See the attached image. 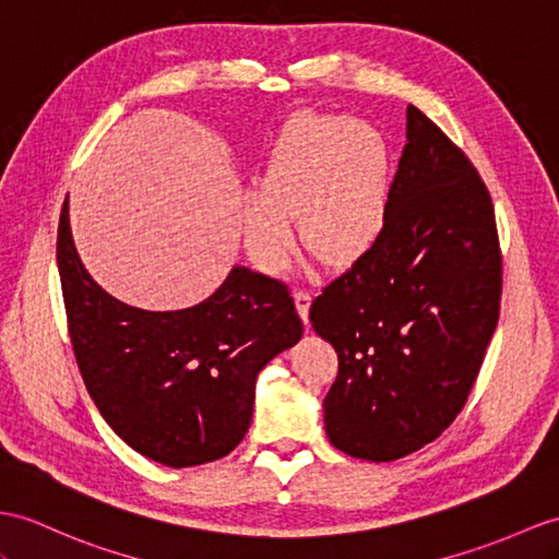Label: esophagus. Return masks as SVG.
I'll return each instance as SVG.
<instances>
[{"instance_id": "obj_1", "label": "esophagus", "mask_w": 559, "mask_h": 559, "mask_svg": "<svg viewBox=\"0 0 559 559\" xmlns=\"http://www.w3.org/2000/svg\"><path fill=\"white\" fill-rule=\"evenodd\" d=\"M294 301H296L298 316H301L304 322H308V308H310V301H312L310 292H308V289H298V292L294 294Z\"/></svg>"}]
</instances>
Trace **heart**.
<instances>
[{
    "mask_svg": "<svg viewBox=\"0 0 559 559\" xmlns=\"http://www.w3.org/2000/svg\"><path fill=\"white\" fill-rule=\"evenodd\" d=\"M391 154L367 122L294 116L272 148L258 192L243 201V243L253 263L277 270L294 249L292 217L324 263L353 265L386 233Z\"/></svg>",
    "mask_w": 559,
    "mask_h": 559,
    "instance_id": "heart-1",
    "label": "heart"
}]
</instances>
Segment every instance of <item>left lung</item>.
Masks as SVG:
<instances>
[{
	"label": "left lung",
	"instance_id": "left-lung-1",
	"mask_svg": "<svg viewBox=\"0 0 559 559\" xmlns=\"http://www.w3.org/2000/svg\"><path fill=\"white\" fill-rule=\"evenodd\" d=\"M382 241L326 284L310 322L338 356L324 429L350 457L419 451L465 405L500 312L491 194L443 130L407 106Z\"/></svg>",
	"mask_w": 559,
	"mask_h": 559
}]
</instances>
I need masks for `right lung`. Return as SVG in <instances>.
Wrapping results in <instances>:
<instances>
[{"label":"right lung","mask_w":559,"mask_h":559,"mask_svg":"<svg viewBox=\"0 0 559 559\" xmlns=\"http://www.w3.org/2000/svg\"><path fill=\"white\" fill-rule=\"evenodd\" d=\"M57 263L80 374L108 427L175 469L233 453L251 425L258 372L304 334L287 284L237 265L192 308H132L80 261L68 197Z\"/></svg>","instance_id":"obj_1"}]
</instances>
